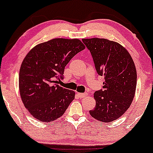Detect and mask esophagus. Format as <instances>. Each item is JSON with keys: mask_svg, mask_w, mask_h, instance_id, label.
I'll list each match as a JSON object with an SVG mask.
<instances>
[{"mask_svg": "<svg viewBox=\"0 0 153 153\" xmlns=\"http://www.w3.org/2000/svg\"><path fill=\"white\" fill-rule=\"evenodd\" d=\"M77 95H78L79 97H80V98H84V97H87L88 94L86 93H77Z\"/></svg>", "mask_w": 153, "mask_h": 153, "instance_id": "esophagus-1", "label": "esophagus"}]
</instances>
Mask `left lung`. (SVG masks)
<instances>
[{"label": "left lung", "instance_id": "obj_1", "mask_svg": "<svg viewBox=\"0 0 153 153\" xmlns=\"http://www.w3.org/2000/svg\"><path fill=\"white\" fill-rule=\"evenodd\" d=\"M91 52L97 73L103 76V90L94 94L96 106L89 114L99 121L120 118L135 97L137 71L128 50L119 43L104 38L82 39Z\"/></svg>", "mask_w": 153, "mask_h": 153}]
</instances>
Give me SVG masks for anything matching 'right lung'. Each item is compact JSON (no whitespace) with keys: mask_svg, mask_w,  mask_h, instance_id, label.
<instances>
[{"mask_svg":"<svg viewBox=\"0 0 153 153\" xmlns=\"http://www.w3.org/2000/svg\"><path fill=\"white\" fill-rule=\"evenodd\" d=\"M85 49L79 39L54 38L39 43L20 66L19 90L26 108L39 121L51 122L65 114L75 92L56 84L65 66Z\"/></svg>","mask_w":153,"mask_h":153,"instance_id":"right-lung-1","label":"right lung"}]
</instances>
